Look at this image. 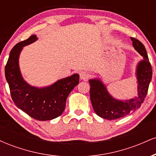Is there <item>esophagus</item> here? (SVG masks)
Returning <instances> with one entry per match:
<instances>
[{"mask_svg":"<svg viewBox=\"0 0 156 156\" xmlns=\"http://www.w3.org/2000/svg\"><path fill=\"white\" fill-rule=\"evenodd\" d=\"M89 77V73L87 72V71H81V72L80 73V79H82L83 80H88Z\"/></svg>","mask_w":156,"mask_h":156,"instance_id":"1","label":"esophagus"}]
</instances>
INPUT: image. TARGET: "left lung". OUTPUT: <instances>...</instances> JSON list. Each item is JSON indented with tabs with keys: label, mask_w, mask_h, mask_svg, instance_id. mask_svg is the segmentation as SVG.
<instances>
[{
	"label": "left lung",
	"mask_w": 156,
	"mask_h": 156,
	"mask_svg": "<svg viewBox=\"0 0 156 156\" xmlns=\"http://www.w3.org/2000/svg\"><path fill=\"white\" fill-rule=\"evenodd\" d=\"M133 46L143 57L138 64V94L139 97L126 101H117L109 95L105 86L99 80H90V100L93 109L99 117L108 120L119 119L135 112L144 102L148 92V88L152 78L153 69L150 63L146 49L137 39L131 37Z\"/></svg>",
	"instance_id": "obj_1"
}]
</instances>
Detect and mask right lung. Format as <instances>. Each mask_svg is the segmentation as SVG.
Listing matches in <instances>:
<instances>
[{
    "label": "right lung",
    "instance_id": "obj_1",
    "mask_svg": "<svg viewBox=\"0 0 156 156\" xmlns=\"http://www.w3.org/2000/svg\"><path fill=\"white\" fill-rule=\"evenodd\" d=\"M37 39L36 35H32L14 46L5 67V76L12 101L19 108L37 120H51L63 113L68 95L79 83V75L74 74L63 78L43 89L28 85L23 80L20 72L19 55L23 47Z\"/></svg>",
    "mask_w": 156,
    "mask_h": 156
}]
</instances>
